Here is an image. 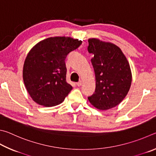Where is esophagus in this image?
<instances>
[{
    "label": "esophagus",
    "instance_id": "obj_1",
    "mask_svg": "<svg viewBox=\"0 0 156 156\" xmlns=\"http://www.w3.org/2000/svg\"><path fill=\"white\" fill-rule=\"evenodd\" d=\"M81 84H82V81H79V82L76 83V85L77 86H81Z\"/></svg>",
    "mask_w": 156,
    "mask_h": 156
}]
</instances>
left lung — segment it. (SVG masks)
<instances>
[{
    "label": "left lung",
    "instance_id": "1",
    "mask_svg": "<svg viewBox=\"0 0 156 156\" xmlns=\"http://www.w3.org/2000/svg\"><path fill=\"white\" fill-rule=\"evenodd\" d=\"M88 51L94 57L96 88L88 99L99 110L116 107L126 97L132 83V72L126 57L119 46L97 38L88 40Z\"/></svg>",
    "mask_w": 156,
    "mask_h": 156
}]
</instances>
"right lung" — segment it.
I'll return each instance as SVG.
<instances>
[{"instance_id":"obj_1","label":"right lung","mask_w":156,"mask_h":156,"mask_svg":"<svg viewBox=\"0 0 156 156\" xmlns=\"http://www.w3.org/2000/svg\"><path fill=\"white\" fill-rule=\"evenodd\" d=\"M81 43L70 37H51L30 50L24 63L23 76L27 90L35 103L53 107L64 101L73 89L66 82V57Z\"/></svg>"}]
</instances>
